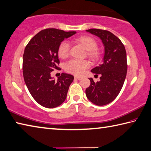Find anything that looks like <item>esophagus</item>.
<instances>
[{"label":"esophagus","instance_id":"obj_1","mask_svg":"<svg viewBox=\"0 0 151 151\" xmlns=\"http://www.w3.org/2000/svg\"><path fill=\"white\" fill-rule=\"evenodd\" d=\"M74 78H75V79H78V80H80V79H81V77H79V76H75L74 77Z\"/></svg>","mask_w":151,"mask_h":151}]
</instances>
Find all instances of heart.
I'll return each mask as SVG.
<instances>
[{
	"label": "heart",
	"instance_id": "b5f03b06",
	"mask_svg": "<svg viewBox=\"0 0 151 151\" xmlns=\"http://www.w3.org/2000/svg\"><path fill=\"white\" fill-rule=\"evenodd\" d=\"M74 41L81 45L87 50V56L93 60H96L101 56V52L96 48V41L91 36L83 35L78 37ZM70 49V44L66 41H62L58 47V55L60 58H65L69 55ZM89 67V63L86 60H71L65 64L64 69L67 72L76 76H81L84 71Z\"/></svg>",
	"mask_w": 151,
	"mask_h": 151
}]
</instances>
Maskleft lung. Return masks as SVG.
Instances as JSON below:
<instances>
[{
	"label": "left lung",
	"instance_id": "obj_1",
	"mask_svg": "<svg viewBox=\"0 0 151 151\" xmlns=\"http://www.w3.org/2000/svg\"><path fill=\"white\" fill-rule=\"evenodd\" d=\"M86 31L101 39L104 55L103 62L91 70L93 73L101 75L100 81L95 83L89 78L91 85L85 93L93 104L103 106L114 100L123 87L127 70L126 51L120 39L110 31L99 29Z\"/></svg>",
	"mask_w": 151,
	"mask_h": 151
}]
</instances>
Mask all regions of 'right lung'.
<instances>
[{"label":"right lung","instance_id":"1","mask_svg":"<svg viewBox=\"0 0 151 151\" xmlns=\"http://www.w3.org/2000/svg\"><path fill=\"white\" fill-rule=\"evenodd\" d=\"M76 31L49 28L36 34L25 47L23 55V76L35 101L45 108L57 107L66 100L73 76L62 73L56 81L50 73L58 70V47L62 41Z\"/></svg>","mask_w":151,"mask_h":151}]
</instances>
